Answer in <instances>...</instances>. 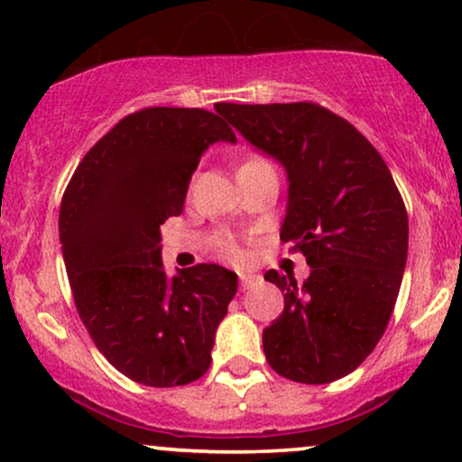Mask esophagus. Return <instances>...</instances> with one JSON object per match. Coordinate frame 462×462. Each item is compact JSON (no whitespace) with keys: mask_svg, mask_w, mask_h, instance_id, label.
<instances>
[{"mask_svg":"<svg viewBox=\"0 0 462 462\" xmlns=\"http://www.w3.org/2000/svg\"><path fill=\"white\" fill-rule=\"evenodd\" d=\"M238 278H241V289L243 291H245V289H252V286H256L258 282H261V275H258V273H241V275H238Z\"/></svg>","mask_w":462,"mask_h":462,"instance_id":"obj_1","label":"esophagus"}]
</instances>
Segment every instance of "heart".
<instances>
[{
  "instance_id": "heart-1",
  "label": "heart",
  "mask_w": 462,
  "mask_h": 462,
  "mask_svg": "<svg viewBox=\"0 0 462 462\" xmlns=\"http://www.w3.org/2000/svg\"><path fill=\"white\" fill-rule=\"evenodd\" d=\"M230 252H232V254H236V247H232V245H230Z\"/></svg>"
}]
</instances>
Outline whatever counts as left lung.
<instances>
[{"label": "left lung", "instance_id": "left-lung-1", "mask_svg": "<svg viewBox=\"0 0 462 462\" xmlns=\"http://www.w3.org/2000/svg\"><path fill=\"white\" fill-rule=\"evenodd\" d=\"M256 150L284 167L289 199L280 238L310 267L267 272L284 312L263 330L275 374L326 384L352 374L374 352L393 312L408 254V215L375 147L319 104H219Z\"/></svg>", "mask_w": 462, "mask_h": 462}]
</instances>
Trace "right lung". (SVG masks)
I'll use <instances>...</instances> for the list:
<instances>
[{
  "mask_svg": "<svg viewBox=\"0 0 462 462\" xmlns=\"http://www.w3.org/2000/svg\"><path fill=\"white\" fill-rule=\"evenodd\" d=\"M217 141L236 143L219 115L143 108L95 143L62 195L58 230L79 319L139 384L201 378L236 293L230 269L201 263L169 278L161 258V226L182 213L190 176Z\"/></svg>",
  "mask_w": 462,
  "mask_h": 462,
  "instance_id": "right-lung-1",
  "label": "right lung"
}]
</instances>
